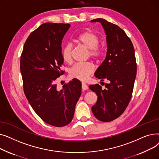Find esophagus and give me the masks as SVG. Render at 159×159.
Here are the masks:
<instances>
[{
  "mask_svg": "<svg viewBox=\"0 0 159 159\" xmlns=\"http://www.w3.org/2000/svg\"><path fill=\"white\" fill-rule=\"evenodd\" d=\"M82 89H84V90H86V89H88V85L86 84L85 82H82Z\"/></svg>",
  "mask_w": 159,
  "mask_h": 159,
  "instance_id": "1",
  "label": "esophagus"
}]
</instances>
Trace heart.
Returning a JSON list of instances; mask_svg holds the SVG:
<instances>
[{
  "mask_svg": "<svg viewBox=\"0 0 159 159\" xmlns=\"http://www.w3.org/2000/svg\"><path fill=\"white\" fill-rule=\"evenodd\" d=\"M77 43L89 49V55L95 59L101 58L103 54L102 48L98 45L99 37L95 32L90 30L82 32L76 39ZM73 46L71 44H66L62 49V57L64 62L71 63L72 61ZM95 70L94 65L89 62L75 64L69 70L71 78L80 80H85Z\"/></svg>",
  "mask_w": 159,
  "mask_h": 159,
  "instance_id": "heart-1",
  "label": "heart"
}]
</instances>
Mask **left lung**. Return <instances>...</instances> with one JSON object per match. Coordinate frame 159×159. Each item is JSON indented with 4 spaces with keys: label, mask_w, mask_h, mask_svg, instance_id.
Masks as SVG:
<instances>
[{
    "label": "left lung",
    "mask_w": 159,
    "mask_h": 159,
    "mask_svg": "<svg viewBox=\"0 0 159 159\" xmlns=\"http://www.w3.org/2000/svg\"><path fill=\"white\" fill-rule=\"evenodd\" d=\"M91 22H101L107 35L106 57L95 76L110 81L104 89L97 84L89 86L98 97L91 110L98 120L110 122L124 113L131 98L137 74L135 50L130 39L117 25L101 18Z\"/></svg>",
    "instance_id": "left-lung-1"
}]
</instances>
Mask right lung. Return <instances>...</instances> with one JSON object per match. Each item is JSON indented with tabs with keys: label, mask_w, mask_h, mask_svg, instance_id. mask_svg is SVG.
Masks as SVG:
<instances>
[{
	"label": "right lung",
	"mask_w": 159,
	"mask_h": 159,
	"mask_svg": "<svg viewBox=\"0 0 159 159\" xmlns=\"http://www.w3.org/2000/svg\"><path fill=\"white\" fill-rule=\"evenodd\" d=\"M70 24L44 23L24 44L20 58L23 89L31 106L44 122L62 127L73 119L81 94V83L73 79L58 91L56 79L61 70L62 40Z\"/></svg>",
	"instance_id": "add662e5"
}]
</instances>
